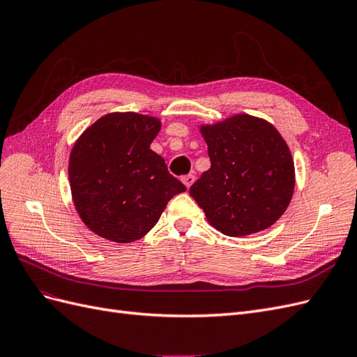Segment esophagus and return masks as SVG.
<instances>
[{
    "instance_id": "34e87169",
    "label": "esophagus",
    "mask_w": 357,
    "mask_h": 357,
    "mask_svg": "<svg viewBox=\"0 0 357 357\" xmlns=\"http://www.w3.org/2000/svg\"><path fill=\"white\" fill-rule=\"evenodd\" d=\"M181 181L185 183V186L189 189L192 185H193V181H195V176H192V174H188V176H185L181 178Z\"/></svg>"
}]
</instances>
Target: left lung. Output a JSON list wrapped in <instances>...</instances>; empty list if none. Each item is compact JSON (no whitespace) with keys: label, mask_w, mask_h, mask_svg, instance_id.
<instances>
[{"label":"left lung","mask_w":357,"mask_h":357,"mask_svg":"<svg viewBox=\"0 0 357 357\" xmlns=\"http://www.w3.org/2000/svg\"><path fill=\"white\" fill-rule=\"evenodd\" d=\"M199 131L211 167L189 193L208 223L228 236L261 232L294 197L295 165L284 138L265 119L235 114Z\"/></svg>","instance_id":"1"}]
</instances>
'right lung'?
<instances>
[{"mask_svg": "<svg viewBox=\"0 0 357 357\" xmlns=\"http://www.w3.org/2000/svg\"><path fill=\"white\" fill-rule=\"evenodd\" d=\"M159 131L155 116L116 112L86 128L74 143L71 197L93 234L121 244L143 238L168 201L186 190L150 149Z\"/></svg>", "mask_w": 357, "mask_h": 357, "instance_id": "obj_1", "label": "right lung"}]
</instances>
